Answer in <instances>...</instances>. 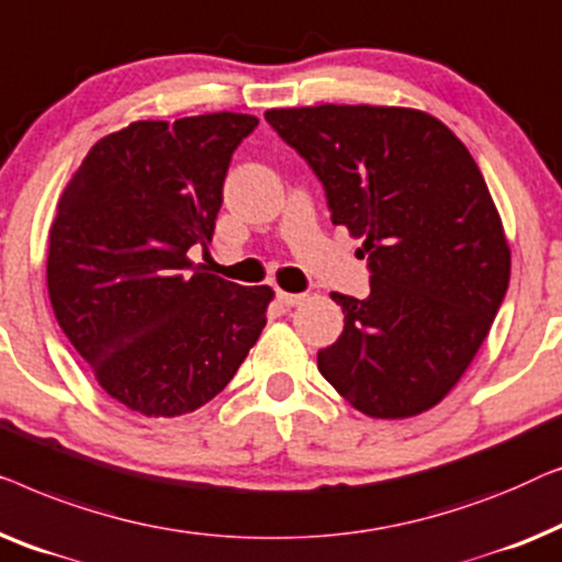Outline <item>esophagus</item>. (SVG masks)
Returning <instances> with one entry per match:
<instances>
[{
    "label": "esophagus",
    "instance_id": "34e87169",
    "mask_svg": "<svg viewBox=\"0 0 562 562\" xmlns=\"http://www.w3.org/2000/svg\"><path fill=\"white\" fill-rule=\"evenodd\" d=\"M278 300L284 305V307H297L300 303H303L305 295H295V292H278Z\"/></svg>",
    "mask_w": 562,
    "mask_h": 562
}]
</instances>
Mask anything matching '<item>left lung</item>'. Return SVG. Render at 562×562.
Wrapping results in <instances>:
<instances>
[{"label": "left lung", "instance_id": "1", "mask_svg": "<svg viewBox=\"0 0 562 562\" xmlns=\"http://www.w3.org/2000/svg\"><path fill=\"white\" fill-rule=\"evenodd\" d=\"M265 120L326 188L330 218L363 239L367 300L330 292L344 334L318 351L328 384L376 420L436 407L492 330L512 249L479 165L428 112L321 104Z\"/></svg>", "mask_w": 562, "mask_h": 562}]
</instances>
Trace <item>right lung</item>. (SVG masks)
<instances>
[{"label": "right lung", "instance_id": "add662e5", "mask_svg": "<svg viewBox=\"0 0 562 562\" xmlns=\"http://www.w3.org/2000/svg\"><path fill=\"white\" fill-rule=\"evenodd\" d=\"M257 116L142 120L106 134L70 176L47 232V295L109 397L178 417L232 382L274 290L195 270L236 145Z\"/></svg>", "mask_w": 562, "mask_h": 562}]
</instances>
